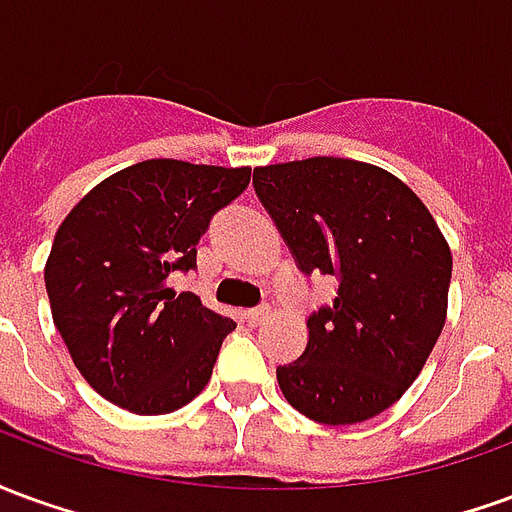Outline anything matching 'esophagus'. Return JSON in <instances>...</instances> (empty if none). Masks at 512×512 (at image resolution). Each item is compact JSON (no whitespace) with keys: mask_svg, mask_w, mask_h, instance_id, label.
Returning a JSON list of instances; mask_svg holds the SVG:
<instances>
[{"mask_svg":"<svg viewBox=\"0 0 512 512\" xmlns=\"http://www.w3.org/2000/svg\"><path fill=\"white\" fill-rule=\"evenodd\" d=\"M268 307L266 304H260V307H252V310L244 312V321L249 323V326H257V323H263L268 318Z\"/></svg>","mask_w":512,"mask_h":512,"instance_id":"1","label":"esophagus"}]
</instances>
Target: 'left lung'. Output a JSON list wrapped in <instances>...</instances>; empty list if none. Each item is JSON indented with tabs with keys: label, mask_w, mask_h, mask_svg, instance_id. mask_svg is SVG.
I'll use <instances>...</instances> for the list:
<instances>
[{
	"label": "left lung",
	"mask_w": 512,
	"mask_h": 512,
	"mask_svg": "<svg viewBox=\"0 0 512 512\" xmlns=\"http://www.w3.org/2000/svg\"><path fill=\"white\" fill-rule=\"evenodd\" d=\"M257 200L301 274L337 279L307 348L277 367L290 406L323 425L376 417L414 384L447 318L450 246L403 180L351 158L255 169Z\"/></svg>",
	"instance_id": "obj_1"
}]
</instances>
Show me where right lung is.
I'll use <instances>...</instances> for the list:
<instances>
[{
    "label": "right lung",
    "instance_id": "right-lung-1",
    "mask_svg": "<svg viewBox=\"0 0 512 512\" xmlns=\"http://www.w3.org/2000/svg\"><path fill=\"white\" fill-rule=\"evenodd\" d=\"M249 178V167L150 158L98 183L60 224L46 263L54 326L109 403L169 414L211 381L235 323L167 279L197 268L213 213Z\"/></svg>",
    "mask_w": 512,
    "mask_h": 512
}]
</instances>
